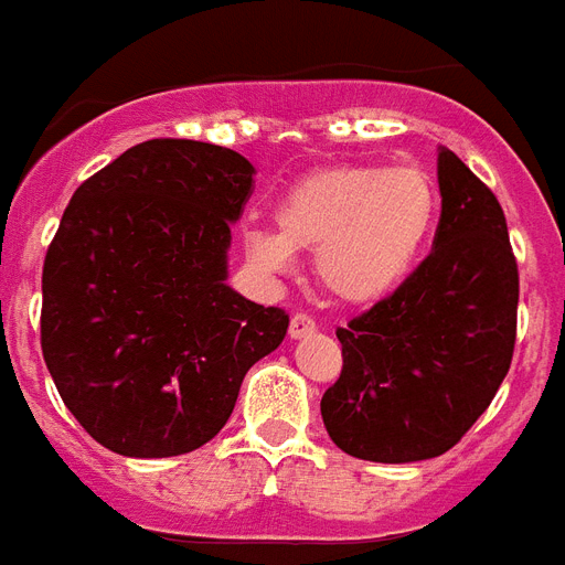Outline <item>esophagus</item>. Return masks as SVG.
<instances>
[{"mask_svg": "<svg viewBox=\"0 0 565 565\" xmlns=\"http://www.w3.org/2000/svg\"><path fill=\"white\" fill-rule=\"evenodd\" d=\"M311 332H315V318H309V315H303V311H300V315H295V318H291V323H288V335L295 338H306V335H311Z\"/></svg>", "mask_w": 565, "mask_h": 565, "instance_id": "obj_1", "label": "esophagus"}]
</instances>
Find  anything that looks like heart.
Returning <instances> with one entry per match:
<instances>
[{"instance_id":"b5f03b06","label":"heart","mask_w":565,"mask_h":565,"mask_svg":"<svg viewBox=\"0 0 565 565\" xmlns=\"http://www.w3.org/2000/svg\"><path fill=\"white\" fill-rule=\"evenodd\" d=\"M437 186L417 166H344L309 174L277 204V233L247 227L245 254L279 277L315 250L320 286L344 303H376L417 265L437 218Z\"/></svg>"}]
</instances>
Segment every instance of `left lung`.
<instances>
[{
    "mask_svg": "<svg viewBox=\"0 0 565 565\" xmlns=\"http://www.w3.org/2000/svg\"><path fill=\"white\" fill-rule=\"evenodd\" d=\"M435 250L335 332L344 367L320 399L338 449L411 463L449 452L493 403L516 344L519 270L495 195L440 148Z\"/></svg>",
    "mask_w": 565,
    "mask_h": 565,
    "instance_id": "8db88e82",
    "label": "left lung"
}]
</instances>
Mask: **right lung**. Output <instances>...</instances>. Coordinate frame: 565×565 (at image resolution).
Returning <instances> with one entry per match:
<instances>
[{
    "label": "right lung",
    "instance_id": "1",
    "mask_svg": "<svg viewBox=\"0 0 565 565\" xmlns=\"http://www.w3.org/2000/svg\"><path fill=\"white\" fill-rule=\"evenodd\" d=\"M256 169L195 139H148L84 180L43 262L40 347L87 435L171 458L218 435L288 315L227 286Z\"/></svg>",
    "mask_w": 565,
    "mask_h": 565
}]
</instances>
